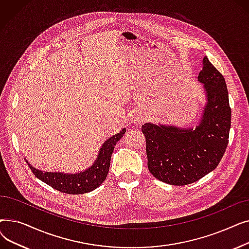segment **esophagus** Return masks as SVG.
<instances>
[{"label": "esophagus", "mask_w": 249, "mask_h": 249, "mask_svg": "<svg viewBox=\"0 0 249 249\" xmlns=\"http://www.w3.org/2000/svg\"><path fill=\"white\" fill-rule=\"evenodd\" d=\"M134 123H135V124H139V123H140V118H135V119H134Z\"/></svg>", "instance_id": "1"}]
</instances>
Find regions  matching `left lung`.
Listing matches in <instances>:
<instances>
[{"mask_svg":"<svg viewBox=\"0 0 249 249\" xmlns=\"http://www.w3.org/2000/svg\"><path fill=\"white\" fill-rule=\"evenodd\" d=\"M198 81L206 103L197 125H142L149 172L173 186L192 184L214 171L228 144L231 109L225 78L207 56Z\"/></svg>","mask_w":249,"mask_h":249,"instance_id":"obj_1","label":"left lung"}]
</instances>
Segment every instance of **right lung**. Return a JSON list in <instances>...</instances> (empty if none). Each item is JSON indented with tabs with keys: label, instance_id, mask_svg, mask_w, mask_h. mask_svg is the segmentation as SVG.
Here are the masks:
<instances>
[{
	"label": "right lung",
	"instance_id": "obj_1",
	"mask_svg": "<svg viewBox=\"0 0 249 249\" xmlns=\"http://www.w3.org/2000/svg\"><path fill=\"white\" fill-rule=\"evenodd\" d=\"M125 132L126 128H123L119 133L111 136L105 141L99 150L94 163L80 173L69 174L62 172H43L33 167L27 160H25L35 177L51 188L71 195L89 193L96 190L106 179L114 147L117 142L123 137Z\"/></svg>",
	"mask_w": 249,
	"mask_h": 249
}]
</instances>
